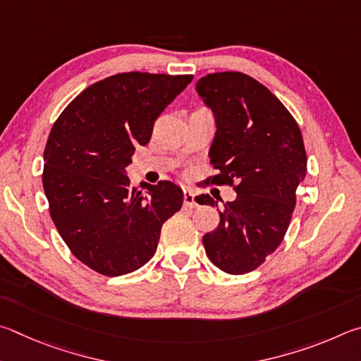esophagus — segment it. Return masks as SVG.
I'll return each mask as SVG.
<instances>
[{"label":"esophagus","mask_w":361,"mask_h":361,"mask_svg":"<svg viewBox=\"0 0 361 361\" xmlns=\"http://www.w3.org/2000/svg\"><path fill=\"white\" fill-rule=\"evenodd\" d=\"M184 206L185 207L197 206V200H195V193L192 190H184Z\"/></svg>","instance_id":"34e87169"}]
</instances>
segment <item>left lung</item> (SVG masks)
Segmentation results:
<instances>
[{
    "label": "left lung",
    "instance_id": "left-lung-1",
    "mask_svg": "<svg viewBox=\"0 0 361 361\" xmlns=\"http://www.w3.org/2000/svg\"><path fill=\"white\" fill-rule=\"evenodd\" d=\"M197 92L217 125L209 157L219 174L209 179L238 193L224 204L219 226L206 233L203 244L217 268L245 274L286 236L307 171L305 142L287 107L247 74H207ZM198 203L217 206L209 195H200Z\"/></svg>",
    "mask_w": 361,
    "mask_h": 361
}]
</instances>
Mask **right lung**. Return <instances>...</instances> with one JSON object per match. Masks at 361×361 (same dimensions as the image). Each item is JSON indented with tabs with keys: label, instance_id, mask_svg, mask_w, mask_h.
<instances>
[{
	"label": "right lung",
	"instance_id": "obj_1",
	"mask_svg": "<svg viewBox=\"0 0 361 361\" xmlns=\"http://www.w3.org/2000/svg\"><path fill=\"white\" fill-rule=\"evenodd\" d=\"M193 75L120 73L79 93L56 118L44 150L49 211L71 254L104 276H122L154 257L161 226L184 203L169 180L130 185L135 147Z\"/></svg>",
	"mask_w": 361,
	"mask_h": 361
}]
</instances>
